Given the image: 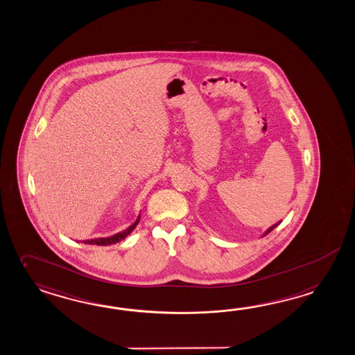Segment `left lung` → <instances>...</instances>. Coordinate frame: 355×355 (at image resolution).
Here are the masks:
<instances>
[{
    "instance_id": "8db88e82",
    "label": "left lung",
    "mask_w": 355,
    "mask_h": 355,
    "mask_svg": "<svg viewBox=\"0 0 355 355\" xmlns=\"http://www.w3.org/2000/svg\"><path fill=\"white\" fill-rule=\"evenodd\" d=\"M280 223H282V220L277 221V223H276V224H274V225H272V227H270V228H268V230H266V232H265V233H263V234H262V236H266V234H268V233H270V232H271V230H272V229L276 228V227H277V225H279V224H280Z\"/></svg>"
}]
</instances>
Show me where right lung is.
I'll return each instance as SVG.
<instances>
[{"label":"right lung","instance_id":"right-lung-1","mask_svg":"<svg viewBox=\"0 0 355 355\" xmlns=\"http://www.w3.org/2000/svg\"><path fill=\"white\" fill-rule=\"evenodd\" d=\"M139 221H140V215L137 216V219L135 220V223H132V224H131L128 228L125 229L123 232H119V233H116V234H113V236H105V238H94V239H87V241H83V242H84L85 245H116L117 242L122 241V239H125L127 236H130V234L134 232V229L136 228V225L139 224Z\"/></svg>","mask_w":355,"mask_h":355}]
</instances>
